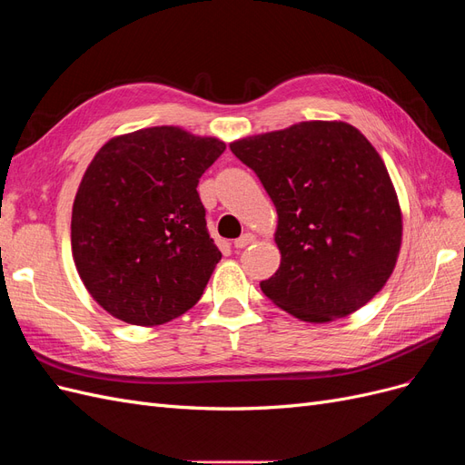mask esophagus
<instances>
[{
	"mask_svg": "<svg viewBox=\"0 0 465 465\" xmlns=\"http://www.w3.org/2000/svg\"><path fill=\"white\" fill-rule=\"evenodd\" d=\"M256 241V236L252 234V232H244L242 236H238L236 241H234V248H246L248 244H252Z\"/></svg>",
	"mask_w": 465,
	"mask_h": 465,
	"instance_id": "34e87169",
	"label": "esophagus"
}]
</instances>
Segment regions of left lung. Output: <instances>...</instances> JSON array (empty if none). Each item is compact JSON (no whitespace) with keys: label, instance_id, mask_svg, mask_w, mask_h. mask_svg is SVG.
<instances>
[{"label":"left lung","instance_id":"1","mask_svg":"<svg viewBox=\"0 0 465 465\" xmlns=\"http://www.w3.org/2000/svg\"><path fill=\"white\" fill-rule=\"evenodd\" d=\"M277 211L279 270L263 294L302 322L359 311L386 285L401 246V209L378 151L347 122H301L238 139Z\"/></svg>","mask_w":465,"mask_h":465}]
</instances>
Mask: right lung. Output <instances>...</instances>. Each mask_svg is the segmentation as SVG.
I'll return each mask as SVG.
<instances>
[{
	"instance_id": "right-lung-1",
	"label": "right lung",
	"mask_w": 465,
	"mask_h": 465,
	"mask_svg": "<svg viewBox=\"0 0 465 465\" xmlns=\"http://www.w3.org/2000/svg\"><path fill=\"white\" fill-rule=\"evenodd\" d=\"M224 147L154 125L98 149L74 202L72 252L83 285L108 314L151 328L200 301L221 252L195 188Z\"/></svg>"
}]
</instances>
